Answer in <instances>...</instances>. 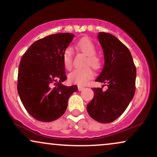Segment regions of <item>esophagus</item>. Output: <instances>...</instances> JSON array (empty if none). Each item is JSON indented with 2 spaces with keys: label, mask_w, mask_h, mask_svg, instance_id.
I'll list each match as a JSON object with an SVG mask.
<instances>
[{
  "label": "esophagus",
  "mask_w": 157,
  "mask_h": 157,
  "mask_svg": "<svg viewBox=\"0 0 157 157\" xmlns=\"http://www.w3.org/2000/svg\"><path fill=\"white\" fill-rule=\"evenodd\" d=\"M85 88L84 87H83V86H78V91H83V89H84Z\"/></svg>",
  "instance_id": "esophagus-1"
}]
</instances>
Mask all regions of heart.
<instances>
[{
  "mask_svg": "<svg viewBox=\"0 0 157 157\" xmlns=\"http://www.w3.org/2000/svg\"><path fill=\"white\" fill-rule=\"evenodd\" d=\"M77 47L81 52L86 55L84 65H90L94 69H99L101 66V60L96 54V46L89 38H84L77 43ZM74 51L71 46H68L63 51V61L65 67L71 69L74 61ZM94 73L89 66H86L81 68H76L71 72L68 76L69 80L72 83L79 85H83L88 83L94 77Z\"/></svg>",
  "mask_w": 157,
  "mask_h": 157,
  "instance_id": "1",
  "label": "heart"
}]
</instances>
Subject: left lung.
Returning a JSON list of instances; mask_svg holds the SVG:
<instances>
[{
  "label": "left lung",
  "mask_w": 157,
  "mask_h": 157,
  "mask_svg": "<svg viewBox=\"0 0 157 157\" xmlns=\"http://www.w3.org/2000/svg\"><path fill=\"white\" fill-rule=\"evenodd\" d=\"M98 40L104 51L105 63L96 81L102 88H92L94 96L86 106L92 119L110 123L124 112L136 90V68L128 48L114 36L100 32ZM106 85V91L102 90Z\"/></svg>",
  "instance_id": "obj_1"
}]
</instances>
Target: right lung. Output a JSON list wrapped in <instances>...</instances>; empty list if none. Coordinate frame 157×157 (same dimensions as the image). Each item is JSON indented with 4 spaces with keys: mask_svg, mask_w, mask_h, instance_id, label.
Here are the masks:
<instances>
[{
    "mask_svg": "<svg viewBox=\"0 0 157 157\" xmlns=\"http://www.w3.org/2000/svg\"><path fill=\"white\" fill-rule=\"evenodd\" d=\"M74 35L60 33L36 40L25 51L18 68L17 89L28 113L38 121L49 122L65 113L76 85L66 86L63 51Z\"/></svg>",
    "mask_w": 157,
    "mask_h": 157,
    "instance_id": "add662e5",
    "label": "right lung"
}]
</instances>
